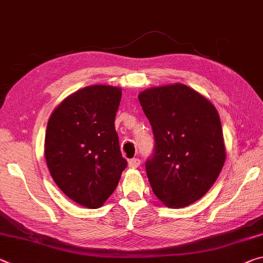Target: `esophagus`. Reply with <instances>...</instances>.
I'll return each instance as SVG.
<instances>
[{"mask_svg": "<svg viewBox=\"0 0 263 263\" xmlns=\"http://www.w3.org/2000/svg\"><path fill=\"white\" fill-rule=\"evenodd\" d=\"M140 166V159L139 158H133V159L128 160V167L130 168H137Z\"/></svg>", "mask_w": 263, "mask_h": 263, "instance_id": "1", "label": "esophagus"}]
</instances>
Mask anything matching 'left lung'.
Masks as SVG:
<instances>
[{"mask_svg":"<svg viewBox=\"0 0 263 263\" xmlns=\"http://www.w3.org/2000/svg\"><path fill=\"white\" fill-rule=\"evenodd\" d=\"M138 98L154 137L145 162L153 193L168 207L189 206L213 186L226 159L218 111L184 84L152 87Z\"/></svg>","mask_w":263,"mask_h":263,"instance_id":"obj_1","label":"left lung"}]
</instances>
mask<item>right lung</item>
<instances>
[{"label": "right lung", "mask_w": 263, "mask_h": 263, "mask_svg": "<svg viewBox=\"0 0 263 263\" xmlns=\"http://www.w3.org/2000/svg\"><path fill=\"white\" fill-rule=\"evenodd\" d=\"M120 98L119 87L86 86L64 99L48 122L50 174L66 197L87 208L106 201L127 166L115 127Z\"/></svg>", "instance_id": "obj_1"}]
</instances>
